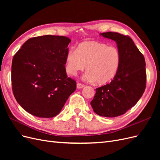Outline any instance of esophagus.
<instances>
[{
	"label": "esophagus",
	"mask_w": 160,
	"mask_h": 160,
	"mask_svg": "<svg viewBox=\"0 0 160 160\" xmlns=\"http://www.w3.org/2000/svg\"><path fill=\"white\" fill-rule=\"evenodd\" d=\"M84 87H85L84 85L81 84V83H77V89H81V88H84Z\"/></svg>",
	"instance_id": "34e87169"
}]
</instances>
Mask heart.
Segmentation results:
<instances>
[{
	"mask_svg": "<svg viewBox=\"0 0 160 160\" xmlns=\"http://www.w3.org/2000/svg\"><path fill=\"white\" fill-rule=\"evenodd\" d=\"M122 56L115 46L95 41L81 42L77 50L71 49L65 57V69L71 75L79 71L87 72L84 79L103 85L110 82L117 75Z\"/></svg>",
	"mask_w": 160,
	"mask_h": 160,
	"instance_id": "b5f03b06",
	"label": "heart"
}]
</instances>
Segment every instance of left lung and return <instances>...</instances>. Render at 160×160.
I'll list each match as a JSON object with an SVG mask.
<instances>
[{"instance_id":"1","label":"left lung","mask_w":160,"mask_h":160,"mask_svg":"<svg viewBox=\"0 0 160 160\" xmlns=\"http://www.w3.org/2000/svg\"><path fill=\"white\" fill-rule=\"evenodd\" d=\"M100 35L116 42L122 60L118 73L110 83L95 89L91 105L98 115L115 118L124 114L142 98L146 87V62L129 36L115 32Z\"/></svg>"}]
</instances>
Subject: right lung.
<instances>
[{
	"label": "right lung",
	"mask_w": 160,
	"mask_h": 160,
	"mask_svg": "<svg viewBox=\"0 0 160 160\" xmlns=\"http://www.w3.org/2000/svg\"><path fill=\"white\" fill-rule=\"evenodd\" d=\"M71 39L44 35L27 40L12 62V92L18 103L38 118H53L60 113L76 89L67 77L65 57Z\"/></svg>",
	"instance_id": "obj_1"
}]
</instances>
